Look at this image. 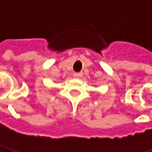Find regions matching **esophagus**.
Listing matches in <instances>:
<instances>
[{
    "instance_id": "1",
    "label": "esophagus",
    "mask_w": 152,
    "mask_h": 152,
    "mask_svg": "<svg viewBox=\"0 0 152 152\" xmlns=\"http://www.w3.org/2000/svg\"><path fill=\"white\" fill-rule=\"evenodd\" d=\"M83 76V73H73V77L76 79H80Z\"/></svg>"
}]
</instances>
